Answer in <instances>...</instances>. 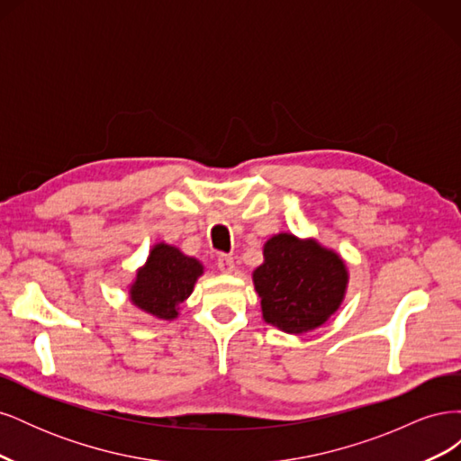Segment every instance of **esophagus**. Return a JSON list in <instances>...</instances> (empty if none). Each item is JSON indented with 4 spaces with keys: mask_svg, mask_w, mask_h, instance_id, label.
Returning a JSON list of instances; mask_svg holds the SVG:
<instances>
[{
    "mask_svg": "<svg viewBox=\"0 0 461 461\" xmlns=\"http://www.w3.org/2000/svg\"><path fill=\"white\" fill-rule=\"evenodd\" d=\"M217 267L221 273H232L234 271V258L227 256V254H221L217 258Z\"/></svg>",
    "mask_w": 461,
    "mask_h": 461,
    "instance_id": "1",
    "label": "esophagus"
}]
</instances>
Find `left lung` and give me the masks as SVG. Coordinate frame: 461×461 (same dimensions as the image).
<instances>
[{
    "mask_svg": "<svg viewBox=\"0 0 461 461\" xmlns=\"http://www.w3.org/2000/svg\"><path fill=\"white\" fill-rule=\"evenodd\" d=\"M263 258L254 285L265 323L300 334L321 327L339 310L348 271L332 249L281 232L263 246Z\"/></svg>",
    "mask_w": 461,
    "mask_h": 461,
    "instance_id": "obj_1",
    "label": "left lung"
}]
</instances>
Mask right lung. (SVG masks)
Here are the masks:
<instances>
[{"label": "right lung", "instance_id": "right-lung-1", "mask_svg": "<svg viewBox=\"0 0 461 461\" xmlns=\"http://www.w3.org/2000/svg\"><path fill=\"white\" fill-rule=\"evenodd\" d=\"M203 265L185 256L178 248L158 244L151 248L142 269H138L136 281L131 286V300L138 308L158 319H175L178 305L194 290Z\"/></svg>", "mask_w": 461, "mask_h": 461}]
</instances>
